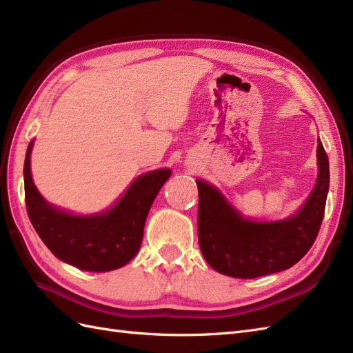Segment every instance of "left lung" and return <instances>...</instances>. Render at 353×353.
<instances>
[{
	"label": "left lung",
	"mask_w": 353,
	"mask_h": 353,
	"mask_svg": "<svg viewBox=\"0 0 353 353\" xmlns=\"http://www.w3.org/2000/svg\"><path fill=\"white\" fill-rule=\"evenodd\" d=\"M318 178L306 201L293 216L256 222L236 208L206 181L197 179L200 250L213 270L234 279H256L292 268L318 236L330 185L328 157L318 140Z\"/></svg>",
	"instance_id": "8db88e82"
}]
</instances>
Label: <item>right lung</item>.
<instances>
[{
	"label": "right lung",
	"instance_id": "1",
	"mask_svg": "<svg viewBox=\"0 0 353 353\" xmlns=\"http://www.w3.org/2000/svg\"><path fill=\"white\" fill-rule=\"evenodd\" d=\"M29 143L23 178L29 219L41 240L60 261L83 271L105 272L126 265L140 249L144 223L153 201L170 176L157 169L138 176L110 210L95 215H72L51 206L39 194L30 175Z\"/></svg>",
	"mask_w": 353,
	"mask_h": 353
}]
</instances>
